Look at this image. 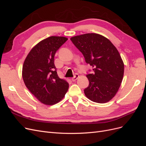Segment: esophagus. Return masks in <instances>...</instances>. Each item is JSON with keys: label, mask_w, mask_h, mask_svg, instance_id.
I'll return each mask as SVG.
<instances>
[{"label": "esophagus", "mask_w": 146, "mask_h": 146, "mask_svg": "<svg viewBox=\"0 0 146 146\" xmlns=\"http://www.w3.org/2000/svg\"><path fill=\"white\" fill-rule=\"evenodd\" d=\"M78 77H79V76H78V74H76L75 75V76H74V77L72 78L71 80H72V82H75V81H76V80H77V78H78Z\"/></svg>", "instance_id": "esophagus-1"}]
</instances>
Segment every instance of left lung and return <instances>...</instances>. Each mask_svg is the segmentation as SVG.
Returning <instances> with one entry per match:
<instances>
[{
  "label": "left lung",
  "instance_id": "8db88e82",
  "mask_svg": "<svg viewBox=\"0 0 146 146\" xmlns=\"http://www.w3.org/2000/svg\"><path fill=\"white\" fill-rule=\"evenodd\" d=\"M93 68L88 74L89 86L84 90L88 99L96 103L111 100L118 91L124 72V64L118 50L108 38L98 33H85L70 38Z\"/></svg>",
  "mask_w": 146,
  "mask_h": 146
}]
</instances>
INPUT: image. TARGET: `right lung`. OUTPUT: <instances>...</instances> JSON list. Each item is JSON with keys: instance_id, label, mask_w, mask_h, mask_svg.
I'll return each instance as SVG.
<instances>
[{"instance_id": "obj_1", "label": "right lung", "mask_w": 146, "mask_h": 146, "mask_svg": "<svg viewBox=\"0 0 146 146\" xmlns=\"http://www.w3.org/2000/svg\"><path fill=\"white\" fill-rule=\"evenodd\" d=\"M68 39L56 36L43 39L31 49L24 62L22 76L25 85L44 105L58 103L69 89L67 81L57 75L54 64L56 52Z\"/></svg>"}]
</instances>
